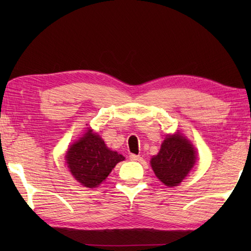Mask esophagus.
Returning <instances> with one entry per match:
<instances>
[{
  "label": "esophagus",
  "mask_w": 251,
  "mask_h": 251,
  "mask_svg": "<svg viewBox=\"0 0 251 251\" xmlns=\"http://www.w3.org/2000/svg\"><path fill=\"white\" fill-rule=\"evenodd\" d=\"M130 161H135V162H140L142 157L140 155H136V154H130L129 155Z\"/></svg>",
  "instance_id": "1"
}]
</instances>
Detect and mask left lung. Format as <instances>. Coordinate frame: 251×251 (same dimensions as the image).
<instances>
[{"label": "left lung", "instance_id": "obj_1", "mask_svg": "<svg viewBox=\"0 0 251 251\" xmlns=\"http://www.w3.org/2000/svg\"><path fill=\"white\" fill-rule=\"evenodd\" d=\"M195 159L193 146L178 132L165 138L158 154L151 159V166L165 185L176 186L193 168Z\"/></svg>", "mask_w": 251, "mask_h": 251}]
</instances>
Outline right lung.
I'll list each match as a JSON object with an SVG mask.
<instances>
[{"instance_id": "add662e5", "label": "right lung", "mask_w": 251, "mask_h": 251, "mask_svg": "<svg viewBox=\"0 0 251 251\" xmlns=\"http://www.w3.org/2000/svg\"><path fill=\"white\" fill-rule=\"evenodd\" d=\"M66 159L71 174L79 183L86 188H96L117 163L124 161V156L111 151L104 141L89 129L69 148Z\"/></svg>"}]
</instances>
